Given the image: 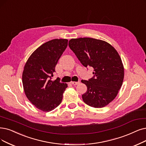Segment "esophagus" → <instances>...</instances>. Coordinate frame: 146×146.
<instances>
[{
  "instance_id": "obj_1",
  "label": "esophagus",
  "mask_w": 146,
  "mask_h": 146,
  "mask_svg": "<svg viewBox=\"0 0 146 146\" xmlns=\"http://www.w3.org/2000/svg\"><path fill=\"white\" fill-rule=\"evenodd\" d=\"M71 83L72 85H74V86L77 85V84H78L80 83V81H78V82H75V81H71Z\"/></svg>"
}]
</instances>
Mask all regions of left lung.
Returning a JSON list of instances; mask_svg holds the SVG:
<instances>
[{
    "mask_svg": "<svg viewBox=\"0 0 146 146\" xmlns=\"http://www.w3.org/2000/svg\"><path fill=\"white\" fill-rule=\"evenodd\" d=\"M69 46L84 66L94 69L92 78L81 80L87 87L83 101L95 108L106 106L117 96L123 81L124 68L117 51L108 42L90 38L71 39Z\"/></svg>",
    "mask_w": 146,
    "mask_h": 146,
    "instance_id": "obj_1",
    "label": "left lung"
}]
</instances>
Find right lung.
<instances>
[{"instance_id":"obj_1","label":"right lung","mask_w":146,"mask_h":146,"mask_svg":"<svg viewBox=\"0 0 146 146\" xmlns=\"http://www.w3.org/2000/svg\"><path fill=\"white\" fill-rule=\"evenodd\" d=\"M68 42L66 39L49 40L35 51L25 64L22 75L25 94L33 105L43 111H50L59 106L68 87L58 78L51 80Z\"/></svg>"}]
</instances>
